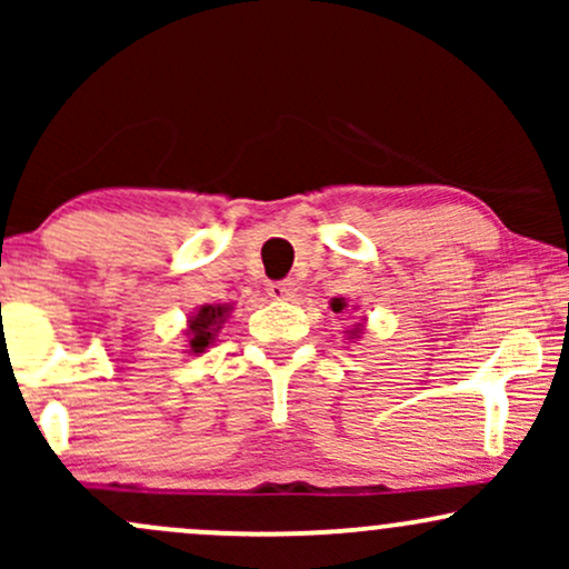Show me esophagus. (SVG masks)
I'll list each match as a JSON object with an SVG mask.
<instances>
[{
    "mask_svg": "<svg viewBox=\"0 0 569 569\" xmlns=\"http://www.w3.org/2000/svg\"><path fill=\"white\" fill-rule=\"evenodd\" d=\"M267 293L272 299H293L297 297V283L293 280H276V283L267 286Z\"/></svg>",
    "mask_w": 569,
    "mask_h": 569,
    "instance_id": "esophagus-1",
    "label": "esophagus"
}]
</instances>
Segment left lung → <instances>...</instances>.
Here are the masks:
<instances>
[{
	"instance_id": "obj_1",
	"label": "left lung",
	"mask_w": 569,
	"mask_h": 569,
	"mask_svg": "<svg viewBox=\"0 0 569 569\" xmlns=\"http://www.w3.org/2000/svg\"><path fill=\"white\" fill-rule=\"evenodd\" d=\"M345 307H348V305H345V299H335V302H331V310H335V312H342ZM352 335H356V331H352Z\"/></svg>"
}]
</instances>
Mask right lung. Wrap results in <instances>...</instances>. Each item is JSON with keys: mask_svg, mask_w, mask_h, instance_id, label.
Wrapping results in <instances>:
<instances>
[{"mask_svg": "<svg viewBox=\"0 0 569 569\" xmlns=\"http://www.w3.org/2000/svg\"><path fill=\"white\" fill-rule=\"evenodd\" d=\"M227 310H230V307L224 305H202L198 316H192V321H189V329H187L189 348H192V352H202L213 342V335H217L219 323L224 321Z\"/></svg>", "mask_w": 569, "mask_h": 569, "instance_id": "obj_1", "label": "right lung"}]
</instances>
